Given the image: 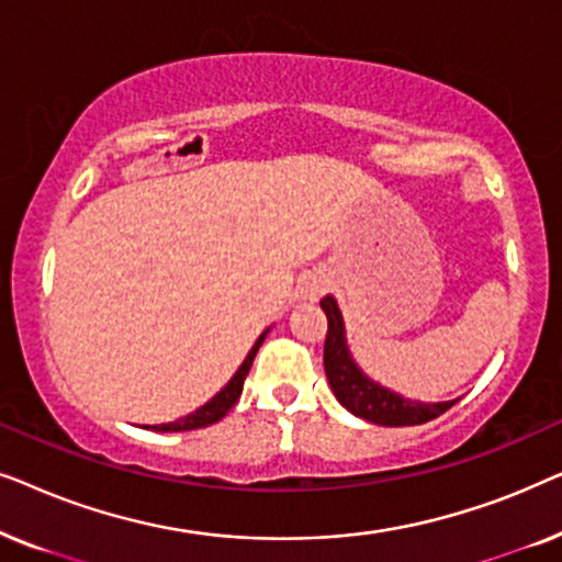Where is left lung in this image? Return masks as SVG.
I'll return each mask as SVG.
<instances>
[{"instance_id":"1","label":"left lung","mask_w":562,"mask_h":562,"mask_svg":"<svg viewBox=\"0 0 562 562\" xmlns=\"http://www.w3.org/2000/svg\"><path fill=\"white\" fill-rule=\"evenodd\" d=\"M319 306L327 314L325 373L329 386L335 391L337 402H340L350 414L381 427H406L425 425V422L440 417V414L448 412L450 406L458 402V398H452V402L422 404L379 386V383L368 379V375L356 366V360L350 358L348 342H345L342 314L337 310L335 299L325 296Z\"/></svg>"}]
</instances>
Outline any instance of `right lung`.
Masks as SVG:
<instances>
[{"label": "right lung", "mask_w": 562, "mask_h": 562, "mask_svg": "<svg viewBox=\"0 0 562 562\" xmlns=\"http://www.w3.org/2000/svg\"><path fill=\"white\" fill-rule=\"evenodd\" d=\"M266 333H268V329H266ZM266 333L258 337L256 345H252L250 352H248V358L243 360V366L237 368L233 379L227 381V386L222 389L217 396H212L210 402H206L204 406H199L196 412L187 414V417H181V419H176V422H168V425H156L153 429H156V432H187V429L210 427V425H214V422H220L222 417H225V414H227L229 409H233V406L237 404V398H240V394H243L245 375H248L250 366H252V358H256L258 348H260V345H263V340H266Z\"/></svg>", "instance_id": "add662e5"}]
</instances>
